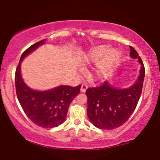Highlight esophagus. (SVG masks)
<instances>
[{
  "mask_svg": "<svg viewBox=\"0 0 160 160\" xmlns=\"http://www.w3.org/2000/svg\"><path fill=\"white\" fill-rule=\"evenodd\" d=\"M88 89V85L85 84H82V87H81V92H82V93H84V92L86 91V90Z\"/></svg>",
  "mask_w": 160,
  "mask_h": 160,
  "instance_id": "esophagus-1",
  "label": "esophagus"
}]
</instances>
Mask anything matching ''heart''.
I'll return each instance as SVG.
<instances>
[{
  "instance_id": "heart-1",
  "label": "heart",
  "mask_w": 160,
  "mask_h": 160,
  "mask_svg": "<svg viewBox=\"0 0 160 160\" xmlns=\"http://www.w3.org/2000/svg\"><path fill=\"white\" fill-rule=\"evenodd\" d=\"M112 49L109 45H100L88 51L80 58L82 65L96 63L94 68L90 72V76L94 80L104 78L121 56L119 49Z\"/></svg>"
}]
</instances>
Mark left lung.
Masks as SVG:
<instances>
[{"label": "left lung", "mask_w": 160, "mask_h": 160, "mask_svg": "<svg viewBox=\"0 0 160 160\" xmlns=\"http://www.w3.org/2000/svg\"><path fill=\"white\" fill-rule=\"evenodd\" d=\"M129 48L130 57L141 65L138 78L132 86L118 88L106 81L100 87L89 88L86 91L88 117L99 129L109 130L121 127L133 113L139 100L145 70L138 52L133 47Z\"/></svg>", "instance_id": "left-lung-1"}]
</instances>
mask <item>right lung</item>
I'll list each match as a JSON object with an SVG mask.
<instances>
[{
  "label": "right lung",
  "mask_w": 160,
  "mask_h": 160,
  "mask_svg": "<svg viewBox=\"0 0 160 160\" xmlns=\"http://www.w3.org/2000/svg\"><path fill=\"white\" fill-rule=\"evenodd\" d=\"M46 41L42 39L36 42L23 52L16 70L15 83L17 97L28 118L42 128H54L66 121L69 105L80 93L81 84L77 87L60 85L46 91H37L24 83L21 74V63Z\"/></svg>",
  "instance_id": "add662e5"
}]
</instances>
